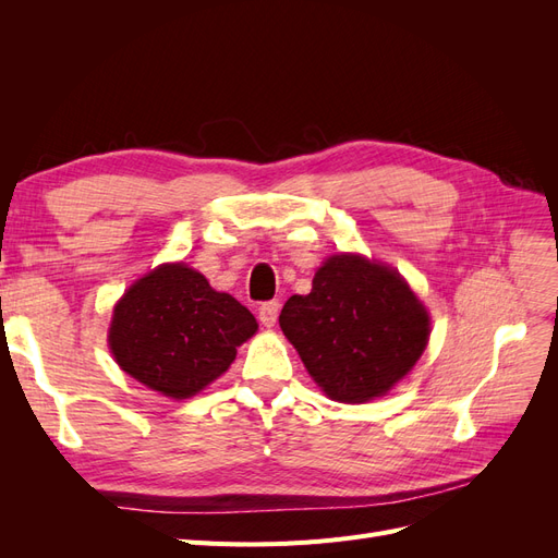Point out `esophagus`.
Instances as JSON below:
<instances>
[{"label": "esophagus", "mask_w": 558, "mask_h": 558, "mask_svg": "<svg viewBox=\"0 0 558 558\" xmlns=\"http://www.w3.org/2000/svg\"><path fill=\"white\" fill-rule=\"evenodd\" d=\"M277 316H279V302L277 300L263 302V305L258 307V318H260V324L265 328H272L277 324Z\"/></svg>", "instance_id": "34e87169"}]
</instances>
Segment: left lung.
Masks as SVG:
<instances>
[{
	"instance_id": "8db88e82",
	"label": "left lung",
	"mask_w": 558,
	"mask_h": 558,
	"mask_svg": "<svg viewBox=\"0 0 558 558\" xmlns=\"http://www.w3.org/2000/svg\"><path fill=\"white\" fill-rule=\"evenodd\" d=\"M279 326L312 379L337 402L386 396L430 337V316L398 269L359 253L330 256L312 293L291 295Z\"/></svg>"
}]
</instances>
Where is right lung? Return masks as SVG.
I'll return each mask as SVG.
<instances>
[{
	"label": "right lung",
	"instance_id": "1",
	"mask_svg": "<svg viewBox=\"0 0 558 558\" xmlns=\"http://www.w3.org/2000/svg\"><path fill=\"white\" fill-rule=\"evenodd\" d=\"M256 330L242 302L214 291L197 269L165 263L116 302L109 349L123 373L185 400L221 377Z\"/></svg>",
	"mask_w": 558,
	"mask_h": 558
}]
</instances>
